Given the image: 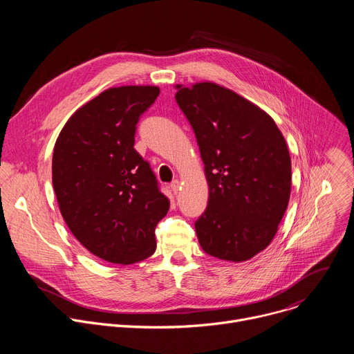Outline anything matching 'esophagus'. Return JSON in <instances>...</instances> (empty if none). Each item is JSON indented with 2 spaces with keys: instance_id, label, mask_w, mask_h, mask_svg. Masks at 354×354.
Segmentation results:
<instances>
[{
  "instance_id": "1",
  "label": "esophagus",
  "mask_w": 354,
  "mask_h": 354,
  "mask_svg": "<svg viewBox=\"0 0 354 354\" xmlns=\"http://www.w3.org/2000/svg\"><path fill=\"white\" fill-rule=\"evenodd\" d=\"M179 187H180V182H179L178 179H176V180H174V182L171 183V190L174 192V194H178Z\"/></svg>"
}]
</instances>
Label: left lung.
Here are the masks:
<instances>
[{
    "instance_id": "left-lung-1",
    "label": "left lung",
    "mask_w": 354,
    "mask_h": 354,
    "mask_svg": "<svg viewBox=\"0 0 354 354\" xmlns=\"http://www.w3.org/2000/svg\"><path fill=\"white\" fill-rule=\"evenodd\" d=\"M205 162L209 205L194 223L206 254L245 262L274 238L291 190V160L274 120L214 82L176 85Z\"/></svg>"
}]
</instances>
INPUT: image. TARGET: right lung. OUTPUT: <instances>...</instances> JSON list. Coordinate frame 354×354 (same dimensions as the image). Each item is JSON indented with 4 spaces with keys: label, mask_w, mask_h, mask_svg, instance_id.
I'll return each instance as SVG.
<instances>
[{
    "label": "right lung",
    "mask_w": 354,
    "mask_h": 354,
    "mask_svg": "<svg viewBox=\"0 0 354 354\" xmlns=\"http://www.w3.org/2000/svg\"><path fill=\"white\" fill-rule=\"evenodd\" d=\"M158 86L109 88L81 106L53 151V187L62 216L91 254L130 265L156 252V227L169 200L134 149L140 116Z\"/></svg>",
    "instance_id": "obj_1"
}]
</instances>
